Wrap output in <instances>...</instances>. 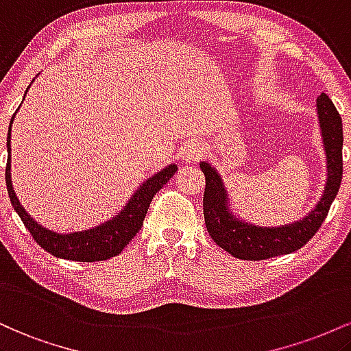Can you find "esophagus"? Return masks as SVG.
<instances>
[{
    "instance_id": "esophagus-1",
    "label": "esophagus",
    "mask_w": 351,
    "mask_h": 351,
    "mask_svg": "<svg viewBox=\"0 0 351 351\" xmlns=\"http://www.w3.org/2000/svg\"><path fill=\"white\" fill-rule=\"evenodd\" d=\"M204 154H206V149H204L202 144L191 143L182 149V152H180V159H182L186 164H194L197 160L202 159Z\"/></svg>"
}]
</instances>
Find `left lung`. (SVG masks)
<instances>
[{
    "instance_id": "obj_1",
    "label": "left lung",
    "mask_w": 351,
    "mask_h": 351,
    "mask_svg": "<svg viewBox=\"0 0 351 351\" xmlns=\"http://www.w3.org/2000/svg\"><path fill=\"white\" fill-rule=\"evenodd\" d=\"M322 143L326 156V182L320 200L305 217L283 226H257L243 220L234 212L226 184L217 169L206 160L200 162L206 176L204 219L212 240L234 257L242 261H263L302 249L317 234L326 219L330 206L338 194L343 174V128L341 117L332 99L322 93L317 99Z\"/></svg>"
}]
</instances>
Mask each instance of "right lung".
Returning a JSON list of instances; mask_svg holds the SVG:
<instances>
[{
  "label": "right lung",
  "mask_w": 351,
  "mask_h": 351,
  "mask_svg": "<svg viewBox=\"0 0 351 351\" xmlns=\"http://www.w3.org/2000/svg\"><path fill=\"white\" fill-rule=\"evenodd\" d=\"M14 116H16V112L11 117L6 137V189L11 200V206H13L16 214L21 217L23 223L29 230V234L33 235V239L39 243V247H43L51 255H54V257L76 262L108 261V258L119 255L124 250V247L134 239V235L141 230L145 214H147V208L151 206L152 197L176 174L177 165L169 164L162 171H159L157 174L145 179L137 187V191L131 195V199L125 202V206L121 208L119 214L106 220V222H102L96 227L86 228V230L58 234V232L43 227L41 223H38L36 220L31 217L25 210V207L19 204L16 192L13 191V180H11V124H13Z\"/></svg>",
  "instance_id": "1"
}]
</instances>
